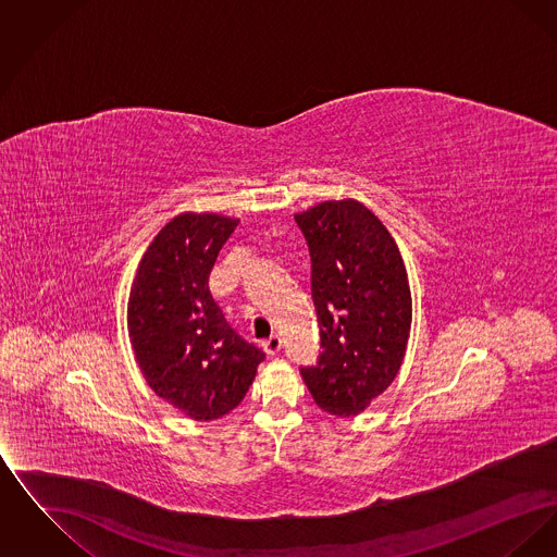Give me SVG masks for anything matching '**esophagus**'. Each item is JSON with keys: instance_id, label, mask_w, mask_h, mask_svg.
<instances>
[{"instance_id": "1", "label": "esophagus", "mask_w": 557, "mask_h": 557, "mask_svg": "<svg viewBox=\"0 0 557 557\" xmlns=\"http://www.w3.org/2000/svg\"><path fill=\"white\" fill-rule=\"evenodd\" d=\"M263 348H265L267 355H277L280 348H282V338L280 336H269L267 341H263Z\"/></svg>"}]
</instances>
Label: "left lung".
<instances>
[{"label": "left lung", "instance_id": "8db88e82", "mask_svg": "<svg viewBox=\"0 0 557 557\" xmlns=\"http://www.w3.org/2000/svg\"><path fill=\"white\" fill-rule=\"evenodd\" d=\"M311 257L318 363L300 375L319 407L357 416L397 377L411 325V294L397 244L357 200L294 216Z\"/></svg>", "mask_w": 557, "mask_h": 557}]
</instances>
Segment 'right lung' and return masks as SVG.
<instances>
[{"instance_id":"add662e5","label":"right lung","mask_w":557,"mask_h":557,"mask_svg":"<svg viewBox=\"0 0 557 557\" xmlns=\"http://www.w3.org/2000/svg\"><path fill=\"white\" fill-rule=\"evenodd\" d=\"M238 221L184 212L148 246L133 280L127 323L150 388L194 420L236 409L265 352L227 323L209 290L219 250Z\"/></svg>"}]
</instances>
